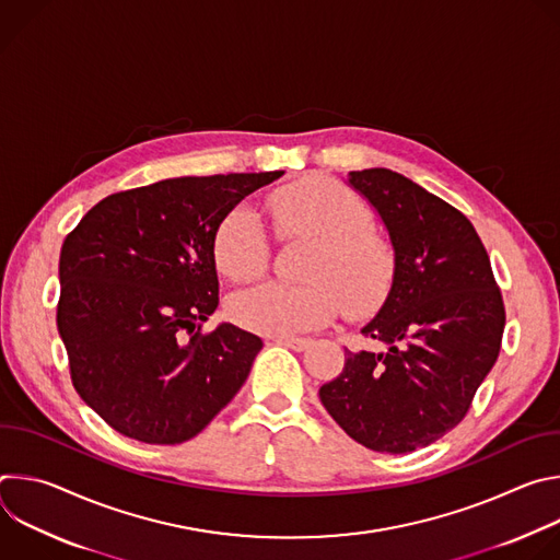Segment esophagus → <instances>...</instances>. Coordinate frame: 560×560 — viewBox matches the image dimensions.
I'll use <instances>...</instances> for the list:
<instances>
[{
  "label": "esophagus",
  "mask_w": 560,
  "mask_h": 560,
  "mask_svg": "<svg viewBox=\"0 0 560 560\" xmlns=\"http://www.w3.org/2000/svg\"><path fill=\"white\" fill-rule=\"evenodd\" d=\"M275 343L285 346V348H290V350H294V352H305V350L312 346L310 339H294V337H277Z\"/></svg>",
  "instance_id": "34e87169"
}]
</instances>
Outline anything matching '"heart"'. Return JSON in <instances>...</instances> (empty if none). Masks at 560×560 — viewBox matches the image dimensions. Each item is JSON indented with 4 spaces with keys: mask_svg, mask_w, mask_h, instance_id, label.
<instances>
[{
    "mask_svg": "<svg viewBox=\"0 0 560 560\" xmlns=\"http://www.w3.org/2000/svg\"><path fill=\"white\" fill-rule=\"evenodd\" d=\"M268 210L281 238H305L312 250L301 285L261 281L230 296L234 322L266 337H294L328 324L339 312L350 318L374 314L389 294L396 259L372 225L370 206L332 179H305L270 195ZM214 259L232 281L261 275L270 264V238L261 217L234 206L214 232Z\"/></svg>",
    "mask_w": 560,
    "mask_h": 560,
    "instance_id": "b5f03b06",
    "label": "heart"
}]
</instances>
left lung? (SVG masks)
<instances>
[{
  "instance_id": "8db88e82",
  "label": "left lung",
  "mask_w": 560,
  "mask_h": 560,
  "mask_svg": "<svg viewBox=\"0 0 560 560\" xmlns=\"http://www.w3.org/2000/svg\"><path fill=\"white\" fill-rule=\"evenodd\" d=\"M348 184L381 217L396 272L361 328L383 350H346L343 372L318 396L357 443L406 454L467 415L501 350L503 296L483 242L454 206L387 168L352 171Z\"/></svg>"
}]
</instances>
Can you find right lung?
Segmentation results:
<instances>
[{"instance_id": "add662e5", "label": "right lung", "mask_w": 560, "mask_h": 560, "mask_svg": "<svg viewBox=\"0 0 560 560\" xmlns=\"http://www.w3.org/2000/svg\"><path fill=\"white\" fill-rule=\"evenodd\" d=\"M272 173L177 177L110 195L66 236L57 330L77 394L119 434L177 445L246 383L264 348L219 305L214 232Z\"/></svg>"}]
</instances>
